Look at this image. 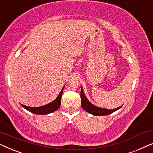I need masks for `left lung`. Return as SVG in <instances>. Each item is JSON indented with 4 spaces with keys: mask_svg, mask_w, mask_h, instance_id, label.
<instances>
[{
    "mask_svg": "<svg viewBox=\"0 0 153 153\" xmlns=\"http://www.w3.org/2000/svg\"><path fill=\"white\" fill-rule=\"evenodd\" d=\"M81 106L84 109L85 111H87L89 114H93L94 116H106V115H109L112 113H114L116 111L118 110L119 108L122 107V106H119L118 108H115V109H106V108H100L97 107L88 101L87 97H85L82 87H81Z\"/></svg>",
    "mask_w": 153,
    "mask_h": 153,
    "instance_id": "obj_1",
    "label": "left lung"
}]
</instances>
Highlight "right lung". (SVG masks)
<instances>
[{"label": "right lung", "mask_w": 153, "mask_h": 153, "mask_svg": "<svg viewBox=\"0 0 153 153\" xmlns=\"http://www.w3.org/2000/svg\"><path fill=\"white\" fill-rule=\"evenodd\" d=\"M63 88L61 90V91H60L59 95L58 96L57 98H56L54 101L47 104V105L39 106V107H30V106L23 105L22 104H21V105H22V106H23L24 108H26V110L33 113V114L38 115H45L50 114V113L55 111L59 108L60 104H61V97L62 95V91H63Z\"/></svg>", "instance_id": "obj_1"}]
</instances>
